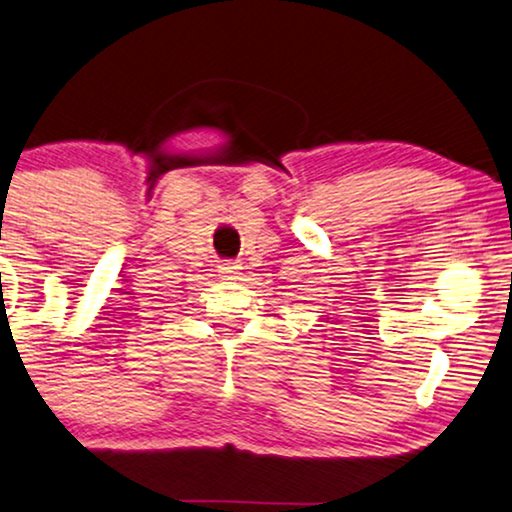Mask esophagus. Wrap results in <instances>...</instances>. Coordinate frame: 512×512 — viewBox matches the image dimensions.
Instances as JSON below:
<instances>
[{"label":"esophagus","instance_id":"1","mask_svg":"<svg viewBox=\"0 0 512 512\" xmlns=\"http://www.w3.org/2000/svg\"><path fill=\"white\" fill-rule=\"evenodd\" d=\"M241 267H238L236 262H224V264H220V276H222V281H236L238 278V274H241V271H238Z\"/></svg>","mask_w":512,"mask_h":512}]
</instances>
